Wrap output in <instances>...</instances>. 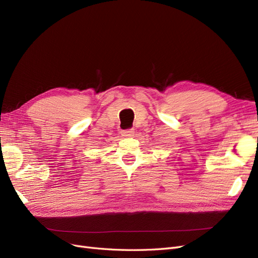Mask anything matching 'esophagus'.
<instances>
[{
    "mask_svg": "<svg viewBox=\"0 0 258 258\" xmlns=\"http://www.w3.org/2000/svg\"><path fill=\"white\" fill-rule=\"evenodd\" d=\"M121 135L123 137H132L135 135V129L131 128V129H126V130H122L121 131Z\"/></svg>",
    "mask_w": 258,
    "mask_h": 258,
    "instance_id": "1",
    "label": "esophagus"
}]
</instances>
